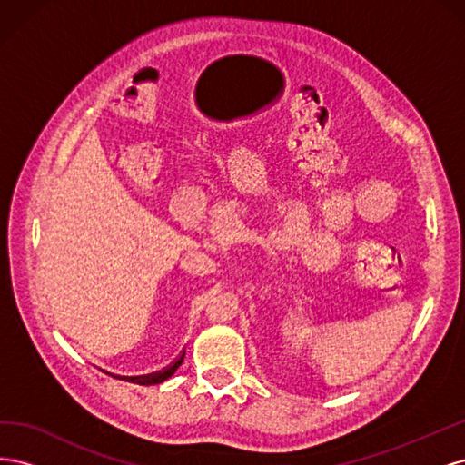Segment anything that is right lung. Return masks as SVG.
Listing matches in <instances>:
<instances>
[{
	"label": "right lung",
	"instance_id": "right-lung-1",
	"mask_svg": "<svg viewBox=\"0 0 465 465\" xmlns=\"http://www.w3.org/2000/svg\"><path fill=\"white\" fill-rule=\"evenodd\" d=\"M182 362H184V353H182V357H180L174 364H171V367H168L166 371L157 372V374H149V376H130L128 382H134V384H139V386H154V384H161V382H164V380H168V378H171V376L178 371V367H180ZM124 378H125V376H124Z\"/></svg>",
	"mask_w": 465,
	"mask_h": 465
}]
</instances>
